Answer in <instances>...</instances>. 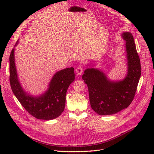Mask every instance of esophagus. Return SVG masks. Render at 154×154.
<instances>
[{
    "label": "esophagus",
    "mask_w": 154,
    "mask_h": 154,
    "mask_svg": "<svg viewBox=\"0 0 154 154\" xmlns=\"http://www.w3.org/2000/svg\"><path fill=\"white\" fill-rule=\"evenodd\" d=\"M75 71H76V73L78 75H82L83 72V67L81 66H78L76 69H75Z\"/></svg>",
    "instance_id": "esophagus-1"
}]
</instances>
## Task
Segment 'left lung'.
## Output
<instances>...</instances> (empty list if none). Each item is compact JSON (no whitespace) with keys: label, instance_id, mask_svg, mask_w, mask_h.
I'll list each match as a JSON object with an SVG mask.
<instances>
[{"label":"left lung","instance_id":"obj_1","mask_svg":"<svg viewBox=\"0 0 154 154\" xmlns=\"http://www.w3.org/2000/svg\"><path fill=\"white\" fill-rule=\"evenodd\" d=\"M126 41L128 70L124 79L112 81L96 68L85 70L82 79L89 90L92 109L99 115H110L126 109L134 98L140 76L141 65L132 34L124 32Z\"/></svg>","mask_w":154,"mask_h":154}]
</instances>
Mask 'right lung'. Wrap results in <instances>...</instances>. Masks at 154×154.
Wrapping results in <instances>:
<instances>
[{
  "label": "right lung",
  "instance_id": "right-lung-1",
  "mask_svg": "<svg viewBox=\"0 0 154 154\" xmlns=\"http://www.w3.org/2000/svg\"><path fill=\"white\" fill-rule=\"evenodd\" d=\"M9 60L11 89L26 110L38 119L48 120L60 116L65 109L68 87L75 80L74 68L57 71L52 77L48 90L40 96L34 97L26 92L20 83L15 65L14 48L12 50Z\"/></svg>",
  "mask_w": 154,
  "mask_h": 154
}]
</instances>
